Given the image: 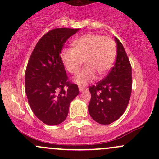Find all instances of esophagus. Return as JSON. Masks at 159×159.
<instances>
[{
  "label": "esophagus",
  "mask_w": 159,
  "mask_h": 159,
  "mask_svg": "<svg viewBox=\"0 0 159 159\" xmlns=\"http://www.w3.org/2000/svg\"><path fill=\"white\" fill-rule=\"evenodd\" d=\"M78 89H79V91L80 92H84V91L85 90V88L84 87H81V86H79L78 87Z\"/></svg>",
  "instance_id": "obj_1"
}]
</instances>
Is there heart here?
Instances as JSON below:
<instances>
[{"label": "heart", "mask_w": 159, "mask_h": 159, "mask_svg": "<svg viewBox=\"0 0 159 159\" xmlns=\"http://www.w3.org/2000/svg\"><path fill=\"white\" fill-rule=\"evenodd\" d=\"M72 45L73 48L61 52V60L72 74L77 73L84 61L86 66L75 78L79 85H87L96 78V74L100 77L105 75L114 64L115 47L110 38L88 34L75 40Z\"/></svg>", "instance_id": "obj_1"}]
</instances>
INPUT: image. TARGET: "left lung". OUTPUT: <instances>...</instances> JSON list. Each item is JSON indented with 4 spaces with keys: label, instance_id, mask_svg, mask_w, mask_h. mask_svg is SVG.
Wrapping results in <instances>:
<instances>
[{
    "label": "left lung",
    "instance_id": "obj_1",
    "mask_svg": "<svg viewBox=\"0 0 159 159\" xmlns=\"http://www.w3.org/2000/svg\"><path fill=\"white\" fill-rule=\"evenodd\" d=\"M116 59L107 77L90 87L88 111L98 123L108 125L118 120L126 109L132 93V66L122 43L114 37Z\"/></svg>",
    "mask_w": 159,
    "mask_h": 159
}]
</instances>
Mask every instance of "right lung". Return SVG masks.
<instances>
[{
    "label": "right lung",
    "instance_id": "add662e5",
    "mask_svg": "<svg viewBox=\"0 0 159 159\" xmlns=\"http://www.w3.org/2000/svg\"><path fill=\"white\" fill-rule=\"evenodd\" d=\"M80 29L56 28L45 34L33 51L25 72V92L30 108L45 124L55 125L66 118L71 102L79 94L67 81L61 60L62 48Z\"/></svg>",
    "mask_w": 159,
    "mask_h": 159
}]
</instances>
